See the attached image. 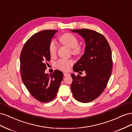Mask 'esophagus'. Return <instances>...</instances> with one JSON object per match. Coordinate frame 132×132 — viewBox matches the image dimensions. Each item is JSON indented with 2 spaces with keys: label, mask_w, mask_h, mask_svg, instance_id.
Listing matches in <instances>:
<instances>
[{
  "label": "esophagus",
  "mask_w": 132,
  "mask_h": 132,
  "mask_svg": "<svg viewBox=\"0 0 132 132\" xmlns=\"http://www.w3.org/2000/svg\"><path fill=\"white\" fill-rule=\"evenodd\" d=\"M63 74H64V76H68V75H70L69 73H67V72H64Z\"/></svg>",
  "instance_id": "obj_1"
}]
</instances>
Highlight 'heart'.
<instances>
[{
	"label": "heart",
	"instance_id": "b5f03b06",
	"mask_svg": "<svg viewBox=\"0 0 132 132\" xmlns=\"http://www.w3.org/2000/svg\"><path fill=\"white\" fill-rule=\"evenodd\" d=\"M60 42L63 45L71 49V53L75 55L81 54L83 52V47L78 45V38L75 35L70 33H65L63 34L59 37ZM50 54L51 56H54L57 54V46L54 41H52L49 47ZM73 62L71 60L60 59L57 62V67L59 69L63 70H67L69 67L72 64Z\"/></svg>",
	"mask_w": 132,
	"mask_h": 132
}]
</instances>
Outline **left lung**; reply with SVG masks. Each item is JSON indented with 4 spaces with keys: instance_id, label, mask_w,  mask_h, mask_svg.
<instances>
[{
    "instance_id": "8db88e82",
    "label": "left lung",
    "mask_w": 132,
    "mask_h": 132,
    "mask_svg": "<svg viewBox=\"0 0 132 132\" xmlns=\"http://www.w3.org/2000/svg\"><path fill=\"white\" fill-rule=\"evenodd\" d=\"M79 34L85 42V52L73 68L74 71L85 70L81 77L71 74V90L77 101L87 103L94 100L106 88L112 68L110 46L103 36L89 29L71 30Z\"/></svg>"
}]
</instances>
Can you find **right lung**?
<instances>
[{
	"mask_svg": "<svg viewBox=\"0 0 132 132\" xmlns=\"http://www.w3.org/2000/svg\"><path fill=\"white\" fill-rule=\"evenodd\" d=\"M57 30H43L34 34L23 46L20 54L22 80L31 95L42 102L55 98L62 81L63 74L55 70L46 74L45 62L50 61L49 47Z\"/></svg>",
	"mask_w": 132,
	"mask_h": 132,
	"instance_id": "right-lung-1",
	"label": "right lung"
}]
</instances>
